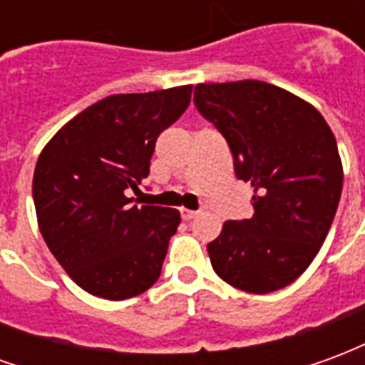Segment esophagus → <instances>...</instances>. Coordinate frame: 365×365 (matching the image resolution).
I'll return each mask as SVG.
<instances>
[{
  "instance_id": "34e87169",
  "label": "esophagus",
  "mask_w": 365,
  "mask_h": 365,
  "mask_svg": "<svg viewBox=\"0 0 365 365\" xmlns=\"http://www.w3.org/2000/svg\"><path fill=\"white\" fill-rule=\"evenodd\" d=\"M180 213H182L183 221H191V219H195V217H197L199 211H191V209H182Z\"/></svg>"
}]
</instances>
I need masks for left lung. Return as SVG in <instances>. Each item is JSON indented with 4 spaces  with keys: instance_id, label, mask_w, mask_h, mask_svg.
<instances>
[{
    "instance_id": "8db88e82",
    "label": "left lung",
    "mask_w": 365,
    "mask_h": 365,
    "mask_svg": "<svg viewBox=\"0 0 365 365\" xmlns=\"http://www.w3.org/2000/svg\"><path fill=\"white\" fill-rule=\"evenodd\" d=\"M193 103L254 187L252 217L227 221L207 245L213 269L248 293L282 289L309 268L336 215V138L313 105L258 80L197 83Z\"/></svg>"
}]
</instances>
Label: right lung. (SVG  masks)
Wrapping results in <instances>:
<instances>
[{"label": "right lung", "instance_id": "1", "mask_svg": "<svg viewBox=\"0 0 365 365\" xmlns=\"http://www.w3.org/2000/svg\"><path fill=\"white\" fill-rule=\"evenodd\" d=\"M191 86L105 97L60 128L33 175L38 229L66 274L96 297L123 301L162 274L180 213L136 205L154 144L182 117Z\"/></svg>", "mask_w": 365, "mask_h": 365}]
</instances>
